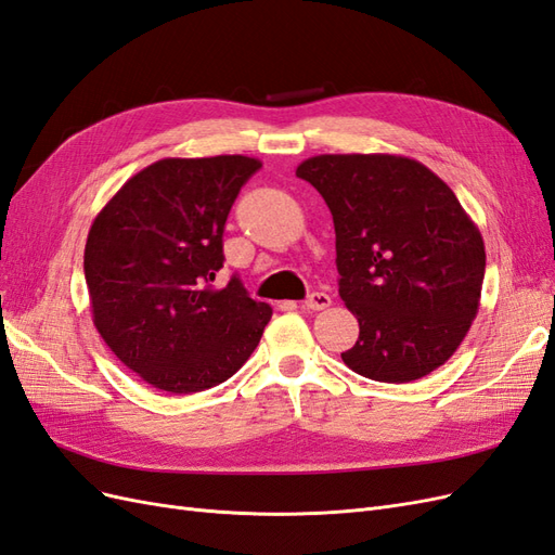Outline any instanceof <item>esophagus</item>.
<instances>
[{
  "label": "esophagus",
  "mask_w": 555,
  "mask_h": 555,
  "mask_svg": "<svg viewBox=\"0 0 555 555\" xmlns=\"http://www.w3.org/2000/svg\"><path fill=\"white\" fill-rule=\"evenodd\" d=\"M304 306H306V310H326L331 306V296L324 292H312L306 298Z\"/></svg>",
  "instance_id": "esophagus-1"
}]
</instances>
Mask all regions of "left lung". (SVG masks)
Listing matches in <instances>:
<instances>
[{"label": "left lung", "mask_w": 555, "mask_h": 555, "mask_svg": "<svg viewBox=\"0 0 555 555\" xmlns=\"http://www.w3.org/2000/svg\"><path fill=\"white\" fill-rule=\"evenodd\" d=\"M296 176L324 196L340 298L359 319L351 371L402 384L449 361L479 310L483 238L449 184L400 155H317Z\"/></svg>", "instance_id": "obj_1"}]
</instances>
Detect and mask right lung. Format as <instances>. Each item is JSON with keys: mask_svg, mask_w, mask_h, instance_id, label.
I'll return each instance as SVG.
<instances>
[{"mask_svg": "<svg viewBox=\"0 0 555 555\" xmlns=\"http://www.w3.org/2000/svg\"><path fill=\"white\" fill-rule=\"evenodd\" d=\"M259 169L245 155L166 157L94 217L82 261L94 326L155 389L196 393L227 382L271 322V306L249 298L236 275L212 287L229 210Z\"/></svg>", "mask_w": 555, "mask_h": 555, "instance_id": "1", "label": "right lung"}]
</instances>
